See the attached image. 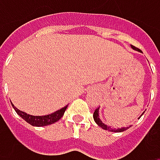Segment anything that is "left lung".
<instances>
[{
    "label": "left lung",
    "instance_id": "1",
    "mask_svg": "<svg viewBox=\"0 0 160 160\" xmlns=\"http://www.w3.org/2000/svg\"><path fill=\"white\" fill-rule=\"evenodd\" d=\"M131 47L132 49H133V50H135V51H137V48L136 47H134V46H132V45H131ZM99 108H96L95 109V111L93 113V119H94V121L96 122V124L98 125V126H100L102 129H104V130H108V131H109V132H124V131H126L127 129H129L132 125H130L129 127H122V128H118V129H112L110 127H108V125H106L102 120H101V118H100V117H99ZM144 112L142 113V115L144 114ZM142 115L138 118H140L141 117H142Z\"/></svg>",
    "mask_w": 160,
    "mask_h": 160
}]
</instances>
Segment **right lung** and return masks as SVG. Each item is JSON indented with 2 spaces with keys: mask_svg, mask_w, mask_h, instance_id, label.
I'll use <instances>...</instances> for the list:
<instances>
[{
  "mask_svg": "<svg viewBox=\"0 0 160 160\" xmlns=\"http://www.w3.org/2000/svg\"><path fill=\"white\" fill-rule=\"evenodd\" d=\"M14 109L16 112L23 118L25 119L28 123H29L32 126L35 127H42V126H47V125H51L56 121H58L64 115V113L66 111L68 106L64 107L63 108L57 110V111L53 112L52 114L49 115H44V116H32V115H28L26 112L21 111L19 109H17L16 107L12 104Z\"/></svg>",
  "mask_w": 160,
  "mask_h": 160,
  "instance_id": "1",
  "label": "right lung"
}]
</instances>
